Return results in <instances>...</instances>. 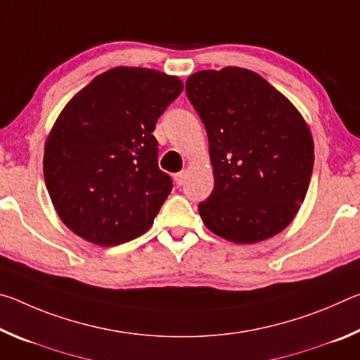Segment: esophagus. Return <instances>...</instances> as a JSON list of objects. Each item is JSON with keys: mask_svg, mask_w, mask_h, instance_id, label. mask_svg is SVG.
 I'll use <instances>...</instances> for the list:
<instances>
[{"mask_svg": "<svg viewBox=\"0 0 360 360\" xmlns=\"http://www.w3.org/2000/svg\"><path fill=\"white\" fill-rule=\"evenodd\" d=\"M186 178H187V173L184 172V169H182V172H179V173H176V174H174L176 186H184Z\"/></svg>", "mask_w": 360, "mask_h": 360, "instance_id": "34e87169", "label": "esophagus"}]
</instances>
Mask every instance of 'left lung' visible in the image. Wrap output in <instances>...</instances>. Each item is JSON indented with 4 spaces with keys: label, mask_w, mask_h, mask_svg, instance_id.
<instances>
[{
    "label": "left lung",
    "mask_w": 360,
    "mask_h": 360,
    "mask_svg": "<svg viewBox=\"0 0 360 360\" xmlns=\"http://www.w3.org/2000/svg\"><path fill=\"white\" fill-rule=\"evenodd\" d=\"M188 100L210 141L214 191L198 205L224 240L251 245L294 221L308 192L314 143L298 109L257 72L238 66L198 71Z\"/></svg>",
    "instance_id": "left-lung-1"
}]
</instances>
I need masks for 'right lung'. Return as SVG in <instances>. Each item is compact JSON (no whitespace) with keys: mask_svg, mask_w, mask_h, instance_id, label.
<instances>
[{"mask_svg":"<svg viewBox=\"0 0 360 360\" xmlns=\"http://www.w3.org/2000/svg\"><path fill=\"white\" fill-rule=\"evenodd\" d=\"M165 72L117 66L77 92L49 133L44 179L58 217L98 246L154 224L173 182L158 168L155 122L182 92Z\"/></svg>","mask_w":360,"mask_h":360,"instance_id":"add662e5","label":"right lung"}]
</instances>
